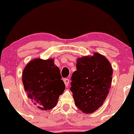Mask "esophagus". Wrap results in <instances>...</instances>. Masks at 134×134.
<instances>
[{"mask_svg": "<svg viewBox=\"0 0 134 134\" xmlns=\"http://www.w3.org/2000/svg\"><path fill=\"white\" fill-rule=\"evenodd\" d=\"M64 82L65 83L66 87H67L69 86V82H70V80L69 79H67V78H65V79H64Z\"/></svg>", "mask_w": 134, "mask_h": 134, "instance_id": "34e87169", "label": "esophagus"}]
</instances>
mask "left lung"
Wrapping results in <instances>:
<instances>
[{"label": "left lung", "instance_id": "obj_1", "mask_svg": "<svg viewBox=\"0 0 134 134\" xmlns=\"http://www.w3.org/2000/svg\"><path fill=\"white\" fill-rule=\"evenodd\" d=\"M76 67L70 87L75 104L83 113H93L107 98L113 69L107 58L98 53L79 58Z\"/></svg>", "mask_w": 134, "mask_h": 134}]
</instances>
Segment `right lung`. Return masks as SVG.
Listing matches in <instances>:
<instances>
[{"label": "right lung", "mask_w": 134, "mask_h": 134, "mask_svg": "<svg viewBox=\"0 0 134 134\" xmlns=\"http://www.w3.org/2000/svg\"><path fill=\"white\" fill-rule=\"evenodd\" d=\"M53 61V59L32 60L23 72V83L27 96L41 110L55 107L65 88L59 68Z\"/></svg>", "instance_id": "obj_1"}]
</instances>
